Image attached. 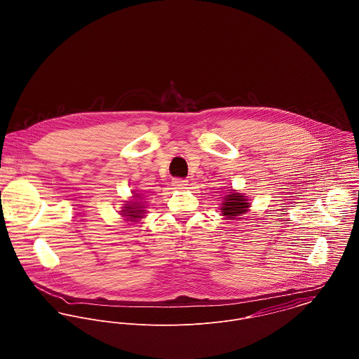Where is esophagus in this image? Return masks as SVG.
Returning <instances> with one entry per match:
<instances>
[{"instance_id":"obj_1","label":"esophagus","mask_w":359,"mask_h":359,"mask_svg":"<svg viewBox=\"0 0 359 359\" xmlns=\"http://www.w3.org/2000/svg\"><path fill=\"white\" fill-rule=\"evenodd\" d=\"M171 185L174 187V189H185L188 187V181L182 178H174Z\"/></svg>"}]
</instances>
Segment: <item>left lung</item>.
<instances>
[{"mask_svg": "<svg viewBox=\"0 0 359 359\" xmlns=\"http://www.w3.org/2000/svg\"><path fill=\"white\" fill-rule=\"evenodd\" d=\"M252 205L249 203V198L239 194L235 189H228V194L222 198V203L219 205V212L229 219H233L249 211Z\"/></svg>", "mask_w": 359, "mask_h": 359, "instance_id": "obj_1", "label": "left lung"}]
</instances>
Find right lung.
I'll use <instances>...</instances> for the list:
<instances>
[{"mask_svg":"<svg viewBox=\"0 0 359 359\" xmlns=\"http://www.w3.org/2000/svg\"><path fill=\"white\" fill-rule=\"evenodd\" d=\"M133 196L130 201H126L124 205L121 207V210L118 211V214L121 217H124L126 221H131V222H135V221H140V218H144L145 217V199L142 198V195L137 194L135 191L131 192Z\"/></svg>","mask_w":359,"mask_h":359,"instance_id":"obj_1","label":"right lung"}]
</instances>
